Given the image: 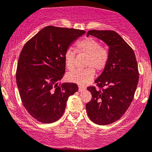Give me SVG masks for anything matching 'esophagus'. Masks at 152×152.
I'll list each match as a JSON object with an SVG mask.
<instances>
[{"instance_id":"34e87169","label":"esophagus","mask_w":152,"mask_h":152,"mask_svg":"<svg viewBox=\"0 0 152 152\" xmlns=\"http://www.w3.org/2000/svg\"><path fill=\"white\" fill-rule=\"evenodd\" d=\"M84 90H86V88L84 87V86H79V91H84Z\"/></svg>"}]
</instances>
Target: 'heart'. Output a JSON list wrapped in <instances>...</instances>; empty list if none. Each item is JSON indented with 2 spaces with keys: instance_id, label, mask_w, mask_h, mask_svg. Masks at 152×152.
<instances>
[{
  "instance_id": "obj_1",
  "label": "heart",
  "mask_w": 152,
  "mask_h": 152,
  "mask_svg": "<svg viewBox=\"0 0 152 152\" xmlns=\"http://www.w3.org/2000/svg\"><path fill=\"white\" fill-rule=\"evenodd\" d=\"M76 52L87 55L85 66L83 70H74L67 74V79L77 84L85 85L94 79L96 69L102 71L105 68L109 61V53L105 48L101 47L100 42L94 37H89L76 43ZM76 53L71 48L64 53L66 66L69 70L74 67Z\"/></svg>"
}]
</instances>
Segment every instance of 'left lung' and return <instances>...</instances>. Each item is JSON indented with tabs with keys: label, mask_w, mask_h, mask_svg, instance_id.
I'll return each mask as SVG.
<instances>
[{
	"label": "left lung",
	"mask_w": 152,
	"mask_h": 152,
	"mask_svg": "<svg viewBox=\"0 0 152 152\" xmlns=\"http://www.w3.org/2000/svg\"><path fill=\"white\" fill-rule=\"evenodd\" d=\"M94 36L108 46L109 61L94 82L102 91L91 86V101L86 105L92 122L108 125L125 114L132 102L138 82V64L132 48L115 31L90 30L86 36Z\"/></svg>",
	"instance_id": "obj_1"
}]
</instances>
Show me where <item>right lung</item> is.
I'll return each instance as SVG.
<instances>
[{
    "instance_id": "add662e5",
    "label": "right lung",
    "mask_w": 152,
    "mask_h": 152,
    "mask_svg": "<svg viewBox=\"0 0 152 152\" xmlns=\"http://www.w3.org/2000/svg\"><path fill=\"white\" fill-rule=\"evenodd\" d=\"M84 30L48 26L29 39L20 54L16 84L25 109L38 121L50 123L64 113L74 83L58 85L66 69L64 53Z\"/></svg>"
}]
</instances>
